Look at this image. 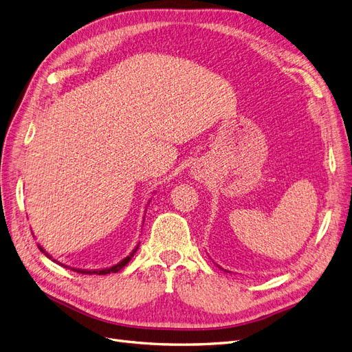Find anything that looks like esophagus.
<instances>
[{"mask_svg": "<svg viewBox=\"0 0 352 352\" xmlns=\"http://www.w3.org/2000/svg\"><path fill=\"white\" fill-rule=\"evenodd\" d=\"M191 175L195 178V179H204V177H206V171H204V168H201V166H192V170H191Z\"/></svg>", "mask_w": 352, "mask_h": 352, "instance_id": "esophagus-1", "label": "esophagus"}]
</instances>
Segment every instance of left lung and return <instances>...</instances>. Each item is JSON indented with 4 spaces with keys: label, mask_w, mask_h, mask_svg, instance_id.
Instances as JSON below:
<instances>
[{
    "label": "left lung",
    "mask_w": 352,
    "mask_h": 352,
    "mask_svg": "<svg viewBox=\"0 0 352 352\" xmlns=\"http://www.w3.org/2000/svg\"><path fill=\"white\" fill-rule=\"evenodd\" d=\"M219 267H220V266H219ZM220 269H221V270H224V272H228V270H226V269H223V267H220ZM228 273H230V272H228Z\"/></svg>",
    "instance_id": "8db88e82"
}]
</instances>
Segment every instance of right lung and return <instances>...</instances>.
I'll return each instance as SVG.
<instances>
[{
    "mask_svg": "<svg viewBox=\"0 0 352 352\" xmlns=\"http://www.w3.org/2000/svg\"><path fill=\"white\" fill-rule=\"evenodd\" d=\"M149 204V203H148ZM138 248H140V244H136L135 246V249L125 257V258H122V261L119 262V263H116V265H113V266H111V267H104V269H95V270H87V269H74V267H69V266H66V265H62L60 262H57V261H53V262H57L58 265H62L63 267H69V269H72V270H74V272H78V273H86V274H108V273H116L118 270H120L122 267H125L128 263H129V261L132 258V256L136 253V250H138ZM38 249L47 256V257H50L52 258V256L45 252L40 244H38Z\"/></svg>",
    "mask_w": 352,
    "mask_h": 352,
    "instance_id": "right-lung-1",
    "label": "right lung"
}]
</instances>
